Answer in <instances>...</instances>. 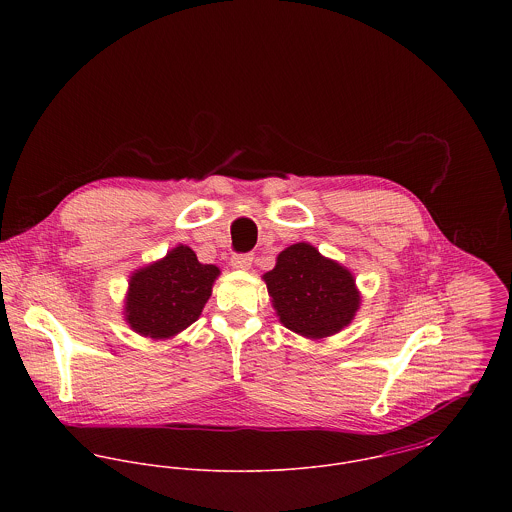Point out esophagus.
<instances>
[{
    "label": "esophagus",
    "mask_w": 512,
    "mask_h": 512,
    "mask_svg": "<svg viewBox=\"0 0 512 512\" xmlns=\"http://www.w3.org/2000/svg\"><path fill=\"white\" fill-rule=\"evenodd\" d=\"M252 260H254V254H232L230 258V266L236 268V270H248L252 266Z\"/></svg>",
    "instance_id": "esophagus-1"
}]
</instances>
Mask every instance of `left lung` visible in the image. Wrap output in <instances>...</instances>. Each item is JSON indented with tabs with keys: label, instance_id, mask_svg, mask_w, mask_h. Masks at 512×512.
<instances>
[{
	"label": "left lung",
	"instance_id": "left-lung-1",
	"mask_svg": "<svg viewBox=\"0 0 512 512\" xmlns=\"http://www.w3.org/2000/svg\"><path fill=\"white\" fill-rule=\"evenodd\" d=\"M264 282L282 325L307 339L339 333L361 305L353 274L307 242L282 250Z\"/></svg>",
	"mask_w": 512,
	"mask_h": 512
}]
</instances>
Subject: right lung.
I'll list each match as a JSON object with an SVG mask.
<instances>
[{"label":"right lung","mask_w":512,"mask_h":512,"mask_svg":"<svg viewBox=\"0 0 512 512\" xmlns=\"http://www.w3.org/2000/svg\"><path fill=\"white\" fill-rule=\"evenodd\" d=\"M219 274L217 266L201 264L189 246H175L132 274L124 307L128 325L151 339L181 333L199 319Z\"/></svg>","instance_id":"right-lung-1"}]
</instances>
